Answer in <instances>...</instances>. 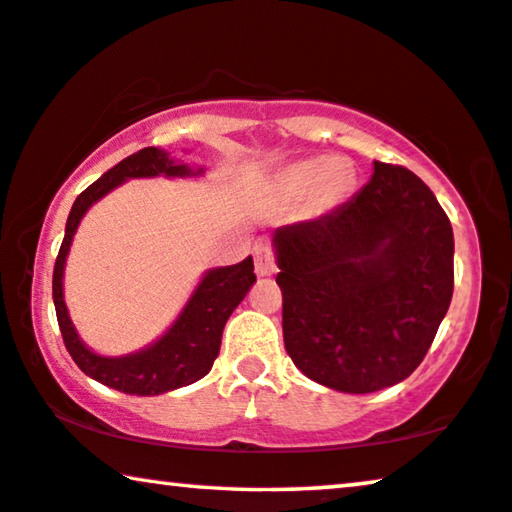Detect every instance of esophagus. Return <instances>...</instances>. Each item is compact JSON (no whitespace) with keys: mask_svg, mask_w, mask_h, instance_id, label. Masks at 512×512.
<instances>
[{"mask_svg":"<svg viewBox=\"0 0 512 512\" xmlns=\"http://www.w3.org/2000/svg\"><path fill=\"white\" fill-rule=\"evenodd\" d=\"M255 271L257 276H273L278 271V262H276V253H273L271 246L266 243H259L255 246Z\"/></svg>","mask_w":512,"mask_h":512,"instance_id":"1","label":"esophagus"}]
</instances>
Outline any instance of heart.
<instances>
[{
  "label": "heart",
  "instance_id": "obj_1",
  "mask_svg": "<svg viewBox=\"0 0 512 512\" xmlns=\"http://www.w3.org/2000/svg\"><path fill=\"white\" fill-rule=\"evenodd\" d=\"M352 183V170L340 160L308 158L285 167L276 181V190L287 202L305 195V204L312 213H324L345 200Z\"/></svg>",
  "mask_w": 512,
  "mask_h": 512
}]
</instances>
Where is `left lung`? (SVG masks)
Returning <instances> with one entry per match:
<instances>
[{
    "mask_svg": "<svg viewBox=\"0 0 512 512\" xmlns=\"http://www.w3.org/2000/svg\"><path fill=\"white\" fill-rule=\"evenodd\" d=\"M282 338L296 368L342 393L414 372L453 296V227L425 183L375 160L352 200L273 236Z\"/></svg>",
    "mask_w": 512,
    "mask_h": 512,
    "instance_id": "left-lung-1",
    "label": "left lung"
}]
</instances>
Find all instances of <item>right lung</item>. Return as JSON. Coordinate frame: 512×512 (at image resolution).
<instances>
[{"mask_svg": "<svg viewBox=\"0 0 512 512\" xmlns=\"http://www.w3.org/2000/svg\"><path fill=\"white\" fill-rule=\"evenodd\" d=\"M158 174L186 177V174L193 172L186 165H174L165 151L147 147L124 158L112 170L105 172L101 179L82 190L71 213H68L66 234L64 241H61L55 271H52V299H55L59 331L68 354L87 377L128 395H160L193 384V381L207 375L220 352V338H223L227 319H230L236 305L246 299L248 289L257 280L253 257L243 259L234 266L209 271L172 329L156 345L142 349L137 354L105 358L89 352L82 345L71 319H68L64 292H61L64 262L68 248H71L73 234L80 225V218L85 216L91 204L101 200L112 188H117L121 181L131 177H158Z\"/></svg>", "mask_w": 512, "mask_h": 512, "instance_id": "1", "label": "right lung"}]
</instances>
